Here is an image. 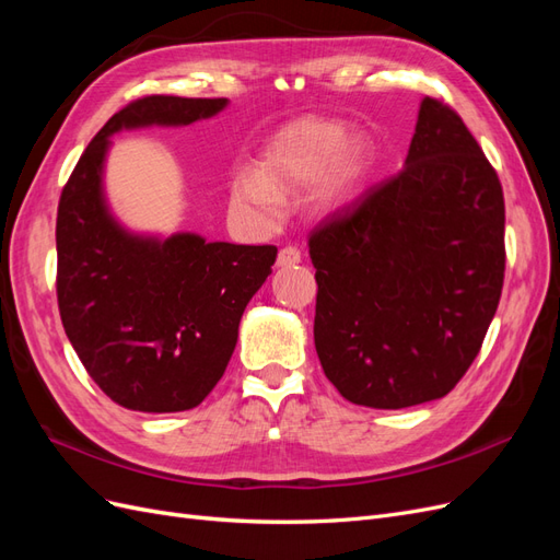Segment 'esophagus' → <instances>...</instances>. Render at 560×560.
Instances as JSON below:
<instances>
[{
	"instance_id": "obj_1",
	"label": "esophagus",
	"mask_w": 560,
	"mask_h": 560,
	"mask_svg": "<svg viewBox=\"0 0 560 560\" xmlns=\"http://www.w3.org/2000/svg\"><path fill=\"white\" fill-rule=\"evenodd\" d=\"M301 264V249L294 245H287L278 252V266L287 268V266H296Z\"/></svg>"
}]
</instances>
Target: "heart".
Listing matches in <instances>:
<instances>
[{
    "instance_id": "obj_1",
    "label": "heart",
    "mask_w": 560,
    "mask_h": 560,
    "mask_svg": "<svg viewBox=\"0 0 560 560\" xmlns=\"http://www.w3.org/2000/svg\"><path fill=\"white\" fill-rule=\"evenodd\" d=\"M369 149L362 140H348L341 121L306 118L287 128L268 147L259 163V175H241L231 186L235 206L259 219H276L282 191H296L319 182L322 206L341 208L358 196L369 171Z\"/></svg>"
}]
</instances>
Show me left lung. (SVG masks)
<instances>
[{"mask_svg": "<svg viewBox=\"0 0 560 560\" xmlns=\"http://www.w3.org/2000/svg\"><path fill=\"white\" fill-rule=\"evenodd\" d=\"M308 249L315 350L338 393L371 409L439 399L498 311L502 184L463 118L425 97L401 171L322 222Z\"/></svg>", "mask_w": 560, "mask_h": 560, "instance_id": "1", "label": "left lung"}]
</instances>
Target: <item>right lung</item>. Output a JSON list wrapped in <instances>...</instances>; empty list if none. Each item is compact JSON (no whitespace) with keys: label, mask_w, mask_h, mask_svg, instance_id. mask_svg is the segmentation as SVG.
I'll return each mask as SVG.
<instances>
[{"label":"right lung","mask_w":560,"mask_h":560,"mask_svg":"<svg viewBox=\"0 0 560 560\" xmlns=\"http://www.w3.org/2000/svg\"><path fill=\"white\" fill-rule=\"evenodd\" d=\"M226 97L147 95L116 112L83 151L58 202V308L81 364L118 406L194 409L224 376L249 299L278 247L208 243L196 233L149 238L112 217L103 167L124 128L189 126Z\"/></svg>","instance_id":"obj_1"}]
</instances>
